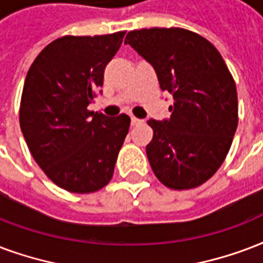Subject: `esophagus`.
Here are the masks:
<instances>
[{
    "instance_id": "1",
    "label": "esophagus",
    "mask_w": 263,
    "mask_h": 263,
    "mask_svg": "<svg viewBox=\"0 0 263 263\" xmlns=\"http://www.w3.org/2000/svg\"><path fill=\"white\" fill-rule=\"evenodd\" d=\"M131 124L132 125H139V124H142V120L136 117H131Z\"/></svg>"
}]
</instances>
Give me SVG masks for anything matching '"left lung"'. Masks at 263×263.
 I'll return each instance as SVG.
<instances>
[{
	"label": "left lung",
	"instance_id": "obj_1",
	"mask_svg": "<svg viewBox=\"0 0 263 263\" xmlns=\"http://www.w3.org/2000/svg\"><path fill=\"white\" fill-rule=\"evenodd\" d=\"M124 43L153 66L160 88L174 98L171 117L147 121L154 175L171 189L197 187L222 165L237 129V91L225 60L205 38L178 27L134 30Z\"/></svg>",
	"mask_w": 263,
	"mask_h": 263
}]
</instances>
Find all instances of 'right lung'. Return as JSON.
Instances as JSON below:
<instances>
[{"label": "right lung", "instance_id": "obj_1", "mask_svg": "<svg viewBox=\"0 0 263 263\" xmlns=\"http://www.w3.org/2000/svg\"><path fill=\"white\" fill-rule=\"evenodd\" d=\"M124 34L58 38L26 76L19 114L26 143L48 178L71 193L109 183L129 129L127 114L111 118L88 110Z\"/></svg>", "mask_w": 263, "mask_h": 263}]
</instances>
